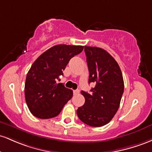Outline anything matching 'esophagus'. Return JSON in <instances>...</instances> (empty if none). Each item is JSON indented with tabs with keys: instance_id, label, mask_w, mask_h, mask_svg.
Segmentation results:
<instances>
[{
	"instance_id": "obj_1",
	"label": "esophagus",
	"mask_w": 152,
	"mask_h": 152,
	"mask_svg": "<svg viewBox=\"0 0 152 152\" xmlns=\"http://www.w3.org/2000/svg\"><path fill=\"white\" fill-rule=\"evenodd\" d=\"M79 93H80V90H74V91H73V93H74L75 95L79 94Z\"/></svg>"
}]
</instances>
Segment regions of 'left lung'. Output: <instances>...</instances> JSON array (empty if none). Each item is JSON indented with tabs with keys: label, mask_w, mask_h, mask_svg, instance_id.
Wrapping results in <instances>:
<instances>
[{
	"label": "left lung",
	"mask_w": 152,
	"mask_h": 152,
	"mask_svg": "<svg viewBox=\"0 0 152 152\" xmlns=\"http://www.w3.org/2000/svg\"><path fill=\"white\" fill-rule=\"evenodd\" d=\"M89 69V83H94L90 93L81 91L85 104L77 110L81 121L93 127L106 125L120 105L124 90L121 70L115 59L103 49L85 47Z\"/></svg>",
	"instance_id": "1"
}]
</instances>
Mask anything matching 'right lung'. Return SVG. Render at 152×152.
<instances>
[{
  "label": "right lung",
  "mask_w": 152,
  "mask_h": 152,
  "mask_svg": "<svg viewBox=\"0 0 152 152\" xmlns=\"http://www.w3.org/2000/svg\"><path fill=\"white\" fill-rule=\"evenodd\" d=\"M83 46L59 44L47 49L35 60L26 75L25 99L30 112L42 119L60 113L72 98V90L56 81L71 58L83 50Z\"/></svg>",
  "instance_id": "obj_1"
}]
</instances>
